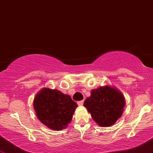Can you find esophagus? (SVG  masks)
<instances>
[{
  "instance_id": "obj_1",
  "label": "esophagus",
  "mask_w": 153,
  "mask_h": 153,
  "mask_svg": "<svg viewBox=\"0 0 153 153\" xmlns=\"http://www.w3.org/2000/svg\"><path fill=\"white\" fill-rule=\"evenodd\" d=\"M83 102H84L83 101H78L77 103H78L79 106H82V104H83Z\"/></svg>"
}]
</instances>
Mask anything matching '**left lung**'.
<instances>
[{
    "mask_svg": "<svg viewBox=\"0 0 153 153\" xmlns=\"http://www.w3.org/2000/svg\"><path fill=\"white\" fill-rule=\"evenodd\" d=\"M125 103L124 95L119 89L106 85L93 89L83 106L98 125L108 127L122 117Z\"/></svg>",
    "mask_w": 153,
    "mask_h": 153,
    "instance_id": "1",
    "label": "left lung"
}]
</instances>
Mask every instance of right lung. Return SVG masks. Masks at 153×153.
<instances>
[{
  "mask_svg": "<svg viewBox=\"0 0 153 153\" xmlns=\"http://www.w3.org/2000/svg\"><path fill=\"white\" fill-rule=\"evenodd\" d=\"M33 106L40 122L50 129L59 131L68 127L78 105L69 95L43 88L35 96Z\"/></svg>",
  "mask_w": 153,
  "mask_h": 153,
  "instance_id": "1",
  "label": "right lung"
}]
</instances>
